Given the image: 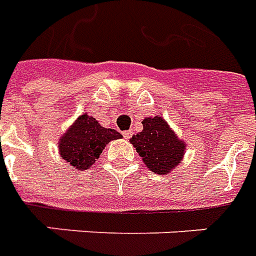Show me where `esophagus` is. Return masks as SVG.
Wrapping results in <instances>:
<instances>
[{
  "label": "esophagus",
  "instance_id": "obj_1",
  "mask_svg": "<svg viewBox=\"0 0 256 256\" xmlns=\"http://www.w3.org/2000/svg\"><path fill=\"white\" fill-rule=\"evenodd\" d=\"M132 136V130H126V132H124V136L126 138V140H128Z\"/></svg>",
  "mask_w": 256,
  "mask_h": 256
}]
</instances>
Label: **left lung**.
Segmentation results:
<instances>
[{"mask_svg":"<svg viewBox=\"0 0 256 256\" xmlns=\"http://www.w3.org/2000/svg\"><path fill=\"white\" fill-rule=\"evenodd\" d=\"M142 124L144 130L132 136L130 142L148 170L160 175L168 174L180 164L186 146L162 116L144 118Z\"/></svg>","mask_w":256,"mask_h":256,"instance_id":"obj_1","label":"left lung"}]
</instances>
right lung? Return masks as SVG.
Returning <instances> with one entry per match:
<instances>
[{
    "mask_svg": "<svg viewBox=\"0 0 256 256\" xmlns=\"http://www.w3.org/2000/svg\"><path fill=\"white\" fill-rule=\"evenodd\" d=\"M122 138L114 128H102L98 120L84 114L64 134L58 144L62 160L78 170H88L98 160L104 146Z\"/></svg>",
    "mask_w": 256,
    "mask_h": 256,
    "instance_id": "1",
    "label": "right lung"
}]
</instances>
